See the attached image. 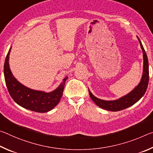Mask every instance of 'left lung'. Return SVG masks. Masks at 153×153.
Masks as SVG:
<instances>
[{
	"label": "left lung",
	"instance_id": "left-lung-1",
	"mask_svg": "<svg viewBox=\"0 0 153 153\" xmlns=\"http://www.w3.org/2000/svg\"><path fill=\"white\" fill-rule=\"evenodd\" d=\"M137 38L139 41L140 45L142 51V54H143V71H142L141 79L138 83V84L128 94H126L123 97H121L118 99L113 100L100 99V98L96 97L95 96L93 95L92 93L88 89L89 94L91 99L96 103V105L99 107L103 108V109L111 111H119L125 109V108L131 107V105H134L136 102H138L143 97L146 91L149 80V61L146 52H145L143 46L141 43V41L140 40L138 36H137Z\"/></svg>",
	"mask_w": 153,
	"mask_h": 153
}]
</instances>
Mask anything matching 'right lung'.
I'll return each mask as SVG.
<instances>
[{
	"instance_id": "right-lung-1",
	"label": "right lung",
	"mask_w": 153,
	"mask_h": 153,
	"mask_svg": "<svg viewBox=\"0 0 153 153\" xmlns=\"http://www.w3.org/2000/svg\"><path fill=\"white\" fill-rule=\"evenodd\" d=\"M11 48L12 46L7 53L4 65V79L9 94L17 105L26 109L38 113H46L51 111L60 101L68 77H65L59 86L49 92L33 90L24 86L15 78L9 67V55Z\"/></svg>"
}]
</instances>
